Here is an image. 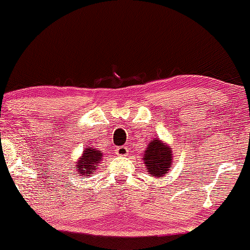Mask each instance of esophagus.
<instances>
[{"mask_svg":"<svg viewBox=\"0 0 250 250\" xmlns=\"http://www.w3.org/2000/svg\"><path fill=\"white\" fill-rule=\"evenodd\" d=\"M115 153H116V155H119V156H127V155L129 154V149L125 147V146H122V147L116 148Z\"/></svg>","mask_w":250,"mask_h":250,"instance_id":"34e87169","label":"esophagus"}]
</instances>
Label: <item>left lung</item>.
I'll return each instance as SVG.
<instances>
[{"instance_id": "8db88e82", "label": "left lung", "mask_w": 250, "mask_h": 250, "mask_svg": "<svg viewBox=\"0 0 250 250\" xmlns=\"http://www.w3.org/2000/svg\"><path fill=\"white\" fill-rule=\"evenodd\" d=\"M143 153H145L142 156L143 162L151 176L162 177L171 168V163H173L171 148L165 145L161 140H151Z\"/></svg>"}]
</instances>
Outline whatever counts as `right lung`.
Wrapping results in <instances>:
<instances>
[{"label": "right lung", "instance_id": "1", "mask_svg": "<svg viewBox=\"0 0 250 250\" xmlns=\"http://www.w3.org/2000/svg\"><path fill=\"white\" fill-rule=\"evenodd\" d=\"M101 160L102 153H100L96 148H85L83 150L82 156L80 157V160H77L76 170L81 173V175H85V176H88V174H94Z\"/></svg>", "mask_w": 250, "mask_h": 250}]
</instances>
